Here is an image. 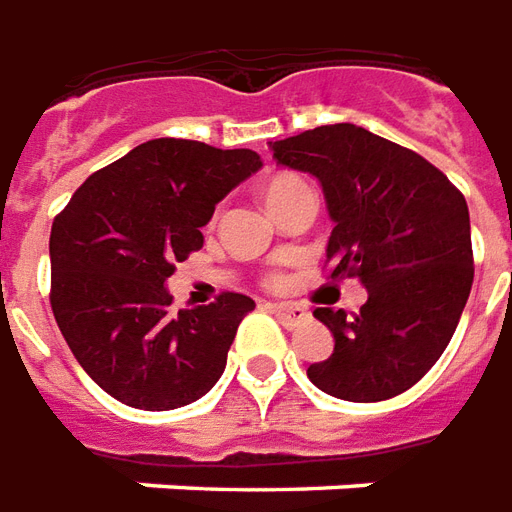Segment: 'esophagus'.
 <instances>
[{
	"label": "esophagus",
	"instance_id": "34e87169",
	"mask_svg": "<svg viewBox=\"0 0 512 512\" xmlns=\"http://www.w3.org/2000/svg\"><path fill=\"white\" fill-rule=\"evenodd\" d=\"M267 308L278 314L281 320H286L289 325H295V322H303L308 317V311L303 306H297V303H267Z\"/></svg>",
	"mask_w": 512,
	"mask_h": 512
}]
</instances>
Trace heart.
I'll list each match as a JSON object with an SVG mask.
<instances>
[{
	"instance_id": "obj_1",
	"label": "heart",
	"mask_w": 512,
	"mask_h": 512,
	"mask_svg": "<svg viewBox=\"0 0 512 512\" xmlns=\"http://www.w3.org/2000/svg\"><path fill=\"white\" fill-rule=\"evenodd\" d=\"M297 187H303V181H297L295 176H275V179H270L267 184H264V204H273V201H278L281 195H286V192L297 190Z\"/></svg>"
}]
</instances>
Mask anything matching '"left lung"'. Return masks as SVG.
<instances>
[{"instance_id": "8db88e82", "label": "left lung", "mask_w": 512, "mask_h": 512, "mask_svg": "<svg viewBox=\"0 0 512 512\" xmlns=\"http://www.w3.org/2000/svg\"><path fill=\"white\" fill-rule=\"evenodd\" d=\"M278 165L320 181L331 278L366 286L355 317L317 308L333 353L308 380L350 402L408 391L447 350L474 281L469 206L449 179L411 148L355 123L317 126L270 143Z\"/></svg>"}]
</instances>
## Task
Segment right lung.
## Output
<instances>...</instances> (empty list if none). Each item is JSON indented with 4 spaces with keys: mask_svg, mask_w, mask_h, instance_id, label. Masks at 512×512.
<instances>
[{
    "mask_svg": "<svg viewBox=\"0 0 512 512\" xmlns=\"http://www.w3.org/2000/svg\"><path fill=\"white\" fill-rule=\"evenodd\" d=\"M262 168L250 148L159 137L93 173L49 237L52 311L74 358L140 411L201 400L226 369L248 295L173 311L168 278L204 245L215 206Z\"/></svg>",
    "mask_w": 512,
    "mask_h": 512,
    "instance_id": "add662e5",
    "label": "right lung"
}]
</instances>
